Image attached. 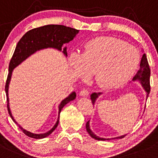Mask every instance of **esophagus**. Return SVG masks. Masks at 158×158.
Instances as JSON below:
<instances>
[{"label":"esophagus","mask_w":158,"mask_h":158,"mask_svg":"<svg viewBox=\"0 0 158 158\" xmlns=\"http://www.w3.org/2000/svg\"><path fill=\"white\" fill-rule=\"evenodd\" d=\"M89 91L87 89H82L81 90L80 93H79V95H80V96H82V97H86V96H89Z\"/></svg>","instance_id":"34e87169"}]
</instances>
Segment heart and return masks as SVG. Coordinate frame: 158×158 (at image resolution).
Segmentation results:
<instances>
[{
  "mask_svg": "<svg viewBox=\"0 0 158 158\" xmlns=\"http://www.w3.org/2000/svg\"><path fill=\"white\" fill-rule=\"evenodd\" d=\"M72 71L85 80L93 74L97 85L104 89L123 86L135 74L140 56L133 45L113 37H98L86 42L81 55L69 58Z\"/></svg>",
  "mask_w": 158,
  "mask_h": 158,
  "instance_id": "heart-1",
  "label": "heart"
}]
</instances>
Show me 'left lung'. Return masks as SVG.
I'll list each match as a JSON object with an SVG mask.
<instances>
[{
    "label": "left lung",
    "mask_w": 158,
    "mask_h": 158,
    "mask_svg": "<svg viewBox=\"0 0 158 158\" xmlns=\"http://www.w3.org/2000/svg\"><path fill=\"white\" fill-rule=\"evenodd\" d=\"M150 76H151V70H150L149 65H148V59H147L146 54H143L141 58V60H140V69L138 70V72L137 73V74L135 75V76L133 79V81H137L139 82L141 84L142 87L144 89V91L146 92V99H148V95L150 93V89H151V87H150ZM102 95V93H93L90 95V99H91L92 102H93V105H95V102H96V99L99 98V96ZM85 128H86V131L88 132V134L91 136L93 138H94L95 140H111V139H121L123 137H124L126 136L122 135L120 137H113V138H102V137H99V136L96 135L92 131V130L90 129L89 126V120L85 124Z\"/></svg>",
    "instance_id": "left-lung-1"
}]
</instances>
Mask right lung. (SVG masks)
<instances>
[{
  "instance_id": "obj_1",
  "label": "right lung",
  "mask_w": 158,
  "mask_h": 158,
  "mask_svg": "<svg viewBox=\"0 0 158 158\" xmlns=\"http://www.w3.org/2000/svg\"><path fill=\"white\" fill-rule=\"evenodd\" d=\"M79 31V30H77V29L72 28V27H66L64 25L48 24V25L42 26V27L28 31L27 33L24 34V36L20 39V41L17 44L15 52L10 59V64H9V73L7 76V81H6L5 92L6 96H7V110H8L9 115L13 120V121L19 126L20 129L27 137L35 139H42L49 136L59 125V115H60L62 108L70 101H73L76 99V93L74 91L72 92L66 98H65L60 102L59 106V114H58L57 121L49 131L44 133V134H34L30 131H26L22 127L20 126L17 123L16 120L14 119V116H12V113L10 112V106H9L8 89L10 79H11L12 72L18 65H19L21 62L26 60L27 58L30 57L31 55L35 54L36 52L45 49V48L57 49L58 51L62 52L64 56L67 57V48L66 46L63 47V45L73 40V38L76 36Z\"/></svg>"
}]
</instances>
